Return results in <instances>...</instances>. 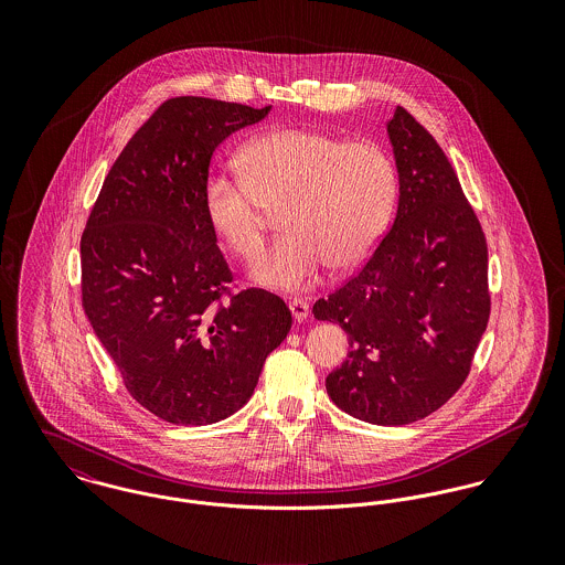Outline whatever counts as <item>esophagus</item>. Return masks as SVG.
Wrapping results in <instances>:
<instances>
[{"instance_id":"1","label":"esophagus","mask_w":565,"mask_h":565,"mask_svg":"<svg viewBox=\"0 0 565 565\" xmlns=\"http://www.w3.org/2000/svg\"><path fill=\"white\" fill-rule=\"evenodd\" d=\"M289 309H291V316L296 322H305L309 318V302L302 298H294L289 302Z\"/></svg>"}]
</instances>
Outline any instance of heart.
<instances>
[{
  "instance_id": "heart-1",
  "label": "heart",
  "mask_w": 565,
  "mask_h": 565,
  "mask_svg": "<svg viewBox=\"0 0 565 565\" xmlns=\"http://www.w3.org/2000/svg\"><path fill=\"white\" fill-rule=\"evenodd\" d=\"M239 171L204 180V215L220 242L252 263L265 249V211L282 204L287 235L252 269L258 285L282 291L316 285L326 265H359L383 237L398 195L396 162L381 143L307 128L254 137Z\"/></svg>"
}]
</instances>
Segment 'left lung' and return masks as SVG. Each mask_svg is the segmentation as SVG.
<instances>
[{"label": "left lung", "mask_w": 565, "mask_h": 565, "mask_svg": "<svg viewBox=\"0 0 565 565\" xmlns=\"http://www.w3.org/2000/svg\"><path fill=\"white\" fill-rule=\"evenodd\" d=\"M387 132L401 182L396 220L313 316L350 339L348 359L326 379L330 401L356 419L403 426L466 383L491 298L483 228L444 150L403 106Z\"/></svg>", "instance_id": "obj_1"}]
</instances>
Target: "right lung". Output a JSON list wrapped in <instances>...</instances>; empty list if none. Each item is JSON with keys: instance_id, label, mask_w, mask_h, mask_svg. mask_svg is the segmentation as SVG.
Wrapping results in <instances>:
<instances>
[{"instance_id": "right-lung-1", "label": "right lung", "mask_w": 565, "mask_h": 565, "mask_svg": "<svg viewBox=\"0 0 565 565\" xmlns=\"http://www.w3.org/2000/svg\"><path fill=\"white\" fill-rule=\"evenodd\" d=\"M269 110L162 102L110 167L82 233L84 313L128 394L175 426L239 411L291 328L278 296L231 291L202 204L217 146Z\"/></svg>"}]
</instances>
